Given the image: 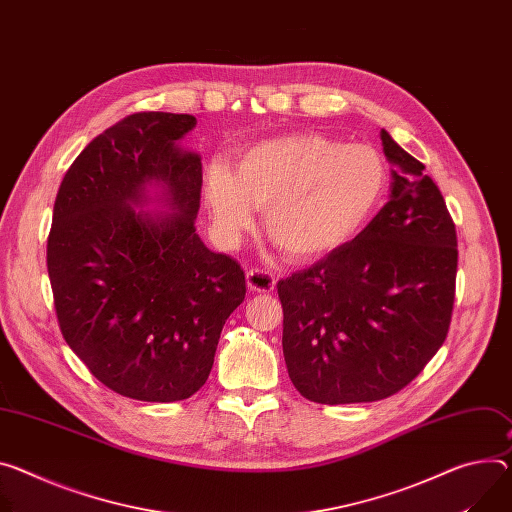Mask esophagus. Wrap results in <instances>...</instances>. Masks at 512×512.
I'll use <instances>...</instances> for the list:
<instances>
[{
	"mask_svg": "<svg viewBox=\"0 0 512 512\" xmlns=\"http://www.w3.org/2000/svg\"><path fill=\"white\" fill-rule=\"evenodd\" d=\"M247 286L251 292L271 294L275 290V277L263 269H249L247 271Z\"/></svg>",
	"mask_w": 512,
	"mask_h": 512,
	"instance_id": "34e87169",
	"label": "esophagus"
}]
</instances>
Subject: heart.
Returning a JSON list of instances; mask_svg holds the SVG:
<instances>
[{
  "mask_svg": "<svg viewBox=\"0 0 512 512\" xmlns=\"http://www.w3.org/2000/svg\"><path fill=\"white\" fill-rule=\"evenodd\" d=\"M388 167L369 145H343L304 132L259 143L232 169H206L204 198L220 237L237 241L263 210L267 237L286 255H327L367 224L384 198Z\"/></svg>",
  "mask_w": 512,
  "mask_h": 512,
  "instance_id": "obj_1",
  "label": "heart"
}]
</instances>
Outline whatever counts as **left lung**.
Masks as SVG:
<instances>
[{
  "label": "left lung",
  "instance_id": "obj_1",
  "mask_svg": "<svg viewBox=\"0 0 512 512\" xmlns=\"http://www.w3.org/2000/svg\"><path fill=\"white\" fill-rule=\"evenodd\" d=\"M380 136L392 163L388 204L351 243L277 284L290 380L318 404L396 394L449 331L455 224L425 165Z\"/></svg>",
  "mask_w": 512,
  "mask_h": 512
}]
</instances>
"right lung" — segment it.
Masks as SVG:
<instances>
[{"mask_svg": "<svg viewBox=\"0 0 512 512\" xmlns=\"http://www.w3.org/2000/svg\"><path fill=\"white\" fill-rule=\"evenodd\" d=\"M190 114L141 112L96 136L59 188L46 265L61 333L110 390L177 402L208 380L241 265L196 232L202 159Z\"/></svg>", "mask_w": 512, "mask_h": 512, "instance_id": "add662e5", "label": "right lung"}]
</instances>
